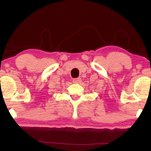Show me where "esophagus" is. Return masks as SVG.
Listing matches in <instances>:
<instances>
[{
    "instance_id": "1",
    "label": "esophagus",
    "mask_w": 151,
    "mask_h": 151,
    "mask_svg": "<svg viewBox=\"0 0 151 151\" xmlns=\"http://www.w3.org/2000/svg\"><path fill=\"white\" fill-rule=\"evenodd\" d=\"M81 82V78H75L73 79V82L74 83H79Z\"/></svg>"
}]
</instances>
